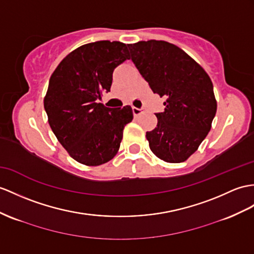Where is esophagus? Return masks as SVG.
Wrapping results in <instances>:
<instances>
[{"mask_svg":"<svg viewBox=\"0 0 254 254\" xmlns=\"http://www.w3.org/2000/svg\"><path fill=\"white\" fill-rule=\"evenodd\" d=\"M143 112H144L143 109H139V108H135V107L132 108V113H133L134 116H138V115H140L141 113H143Z\"/></svg>","mask_w":254,"mask_h":254,"instance_id":"34e87169","label":"esophagus"}]
</instances>
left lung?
<instances>
[{
    "label": "left lung",
    "instance_id": "obj_1",
    "mask_svg": "<svg viewBox=\"0 0 254 254\" xmlns=\"http://www.w3.org/2000/svg\"><path fill=\"white\" fill-rule=\"evenodd\" d=\"M131 60L154 94L167 98L146 132L151 151L167 163H182L197 151L216 112L213 85L206 71L178 46L165 41L127 45Z\"/></svg>",
    "mask_w": 254,
    "mask_h": 254
}]
</instances>
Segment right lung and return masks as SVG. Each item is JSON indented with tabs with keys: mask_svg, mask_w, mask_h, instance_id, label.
I'll return each instance as SVG.
<instances>
[{
	"mask_svg": "<svg viewBox=\"0 0 254 254\" xmlns=\"http://www.w3.org/2000/svg\"><path fill=\"white\" fill-rule=\"evenodd\" d=\"M130 59L126 44L98 41L70 53L52 74L44 98L48 123L70 156L86 166L108 163L119 151L132 109L99 103L109 92L113 71Z\"/></svg>",
	"mask_w": 254,
	"mask_h": 254,
	"instance_id": "right-lung-1",
	"label": "right lung"
}]
</instances>
